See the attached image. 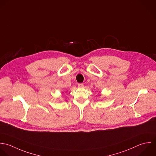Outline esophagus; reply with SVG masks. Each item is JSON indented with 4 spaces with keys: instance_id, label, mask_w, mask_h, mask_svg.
Returning <instances> with one entry per match:
<instances>
[{
    "instance_id": "1",
    "label": "esophagus",
    "mask_w": 156,
    "mask_h": 156,
    "mask_svg": "<svg viewBox=\"0 0 156 156\" xmlns=\"http://www.w3.org/2000/svg\"><path fill=\"white\" fill-rule=\"evenodd\" d=\"M78 86L80 88H82L84 87V84L83 83H79V84H78Z\"/></svg>"
}]
</instances>
